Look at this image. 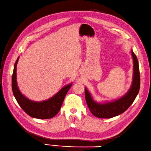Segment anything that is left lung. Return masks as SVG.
I'll use <instances>...</instances> for the list:
<instances>
[{"label":"left lung","mask_w":151,"mask_h":151,"mask_svg":"<svg viewBox=\"0 0 151 151\" xmlns=\"http://www.w3.org/2000/svg\"><path fill=\"white\" fill-rule=\"evenodd\" d=\"M133 60V76L131 87L124 96L113 101L100 103L94 100L91 94L85 87L86 103L90 111L95 116L100 118H110L120 115L131 106L137 96L140 86V76L137 57L131 50Z\"/></svg>","instance_id":"1"}]
</instances>
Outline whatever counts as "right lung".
<instances>
[{"label":"right lung","mask_w":151,"mask_h":151,"mask_svg":"<svg viewBox=\"0 0 151 151\" xmlns=\"http://www.w3.org/2000/svg\"><path fill=\"white\" fill-rule=\"evenodd\" d=\"M19 57L14 65L12 75V90L17 102L21 108L30 116L38 119H49L57 114L72 83L64 86L50 99L44 101H36L27 99L20 92L17 82V65Z\"/></svg>","instance_id":"obj_1"}]
</instances>
